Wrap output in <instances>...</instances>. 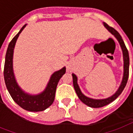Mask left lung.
<instances>
[{"label": "left lung", "instance_id": "1", "mask_svg": "<svg viewBox=\"0 0 133 133\" xmlns=\"http://www.w3.org/2000/svg\"><path fill=\"white\" fill-rule=\"evenodd\" d=\"M104 24V26L108 29L109 32L114 35L115 37L116 38L119 43L120 45V47L122 48V50H123V61H124V73H123V81H122V83L120 84L119 88L117 89V90L116 91V92L115 93L114 95H112L111 97H109L108 98H105V99H100V100H96V99H92V98H90L88 97H86L85 95H84L82 92H81L80 88L78 86V78H77V76L72 73V80H73V86H74V88H75V90L77 95H78L79 99L84 103L86 105L89 106V107H91V108H101V107H103V106L107 105H108L109 103H112V101H114L116 98L119 96V95L121 94V92H123V90L125 88L126 84H127V82H128V76H129V65H130V59H129V53L128 50L126 48L125 45L124 43V41L122 39V37L120 36V35L119 34V33L117 32V30H115L113 28L109 26L108 25L105 23H103Z\"/></svg>", "mask_w": 133, "mask_h": 133}]
</instances>
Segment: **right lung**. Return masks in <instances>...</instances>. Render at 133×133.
<instances>
[{"instance_id":"obj_1","label":"right lung","mask_w":133,"mask_h":133,"mask_svg":"<svg viewBox=\"0 0 133 133\" xmlns=\"http://www.w3.org/2000/svg\"><path fill=\"white\" fill-rule=\"evenodd\" d=\"M26 24L23 25L18 33L12 39L8 47L4 65V80L10 96L20 107L28 111L39 112L45 110L51 105L55 99V91L61 77L65 73V67L55 72L50 78L45 89L38 95H30L25 92L19 87L14 75L13 69V50L20 33Z\"/></svg>"}]
</instances>
